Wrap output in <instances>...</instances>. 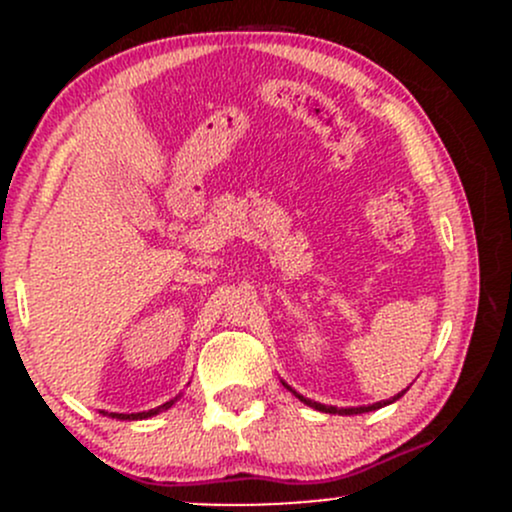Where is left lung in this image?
<instances>
[{"label":"left lung","instance_id":"left-lung-1","mask_svg":"<svg viewBox=\"0 0 512 512\" xmlns=\"http://www.w3.org/2000/svg\"><path fill=\"white\" fill-rule=\"evenodd\" d=\"M284 387H286V390H291V392H293V395H296L298 399H301V402H303V404H308V407H313V409H317V411H325V414H342V416L366 414V411H375V409H383V407H387V404L397 402V399H399V397H402V395H404V392H407V390H402V392H399V395H395V397H392V399H383V402H375V404H368V407H346V409L342 407V409H339V407H330V404H320V402H315V399H308V397L298 395V392H296V390H293V387H291V385H286V383H284Z\"/></svg>","mask_w":512,"mask_h":512}]
</instances>
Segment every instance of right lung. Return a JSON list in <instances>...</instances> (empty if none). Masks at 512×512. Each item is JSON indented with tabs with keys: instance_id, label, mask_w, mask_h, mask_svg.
Masks as SVG:
<instances>
[{
	"instance_id": "obj_1",
	"label": "right lung",
	"mask_w": 512,
	"mask_h": 512,
	"mask_svg": "<svg viewBox=\"0 0 512 512\" xmlns=\"http://www.w3.org/2000/svg\"><path fill=\"white\" fill-rule=\"evenodd\" d=\"M178 399H180V395L175 399H170V402H166V404H161V407L149 409V411H139V414H117V411H110V414H108V411H101V414L110 416V419H120V421H139V419H149V416H156V414H161V411L170 409L175 402H178Z\"/></svg>"
}]
</instances>
